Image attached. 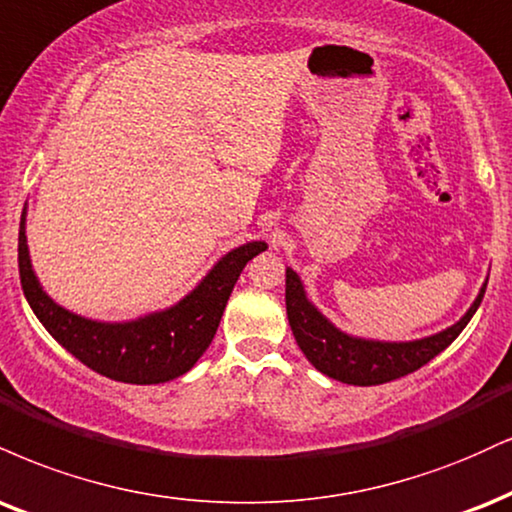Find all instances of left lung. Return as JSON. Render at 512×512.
Returning a JSON list of instances; mask_svg holds the SVG:
<instances>
[{"label": "left lung", "mask_w": 512, "mask_h": 512, "mask_svg": "<svg viewBox=\"0 0 512 512\" xmlns=\"http://www.w3.org/2000/svg\"><path fill=\"white\" fill-rule=\"evenodd\" d=\"M484 291L486 286L467 310V315L441 334L412 343H379L362 341V338L346 336L334 329L305 298L298 274L293 269H286V312L300 350L326 377L353 386L386 384V381L405 377L434 360L460 336V331L465 329L482 303Z\"/></svg>", "instance_id": "8db88e82"}]
</instances>
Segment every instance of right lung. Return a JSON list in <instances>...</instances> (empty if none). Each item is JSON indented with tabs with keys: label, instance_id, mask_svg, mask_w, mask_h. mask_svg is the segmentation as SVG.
Masks as SVG:
<instances>
[{
	"label": "right lung",
	"instance_id": "right-lung-1",
	"mask_svg": "<svg viewBox=\"0 0 512 512\" xmlns=\"http://www.w3.org/2000/svg\"><path fill=\"white\" fill-rule=\"evenodd\" d=\"M267 243L240 245L221 257L188 298L138 322L102 324L71 315L42 291L30 267L26 209L18 229V274L28 305L42 326L92 372L126 384H162L186 374L212 343L240 272Z\"/></svg>",
	"mask_w": 512,
	"mask_h": 512
}]
</instances>
